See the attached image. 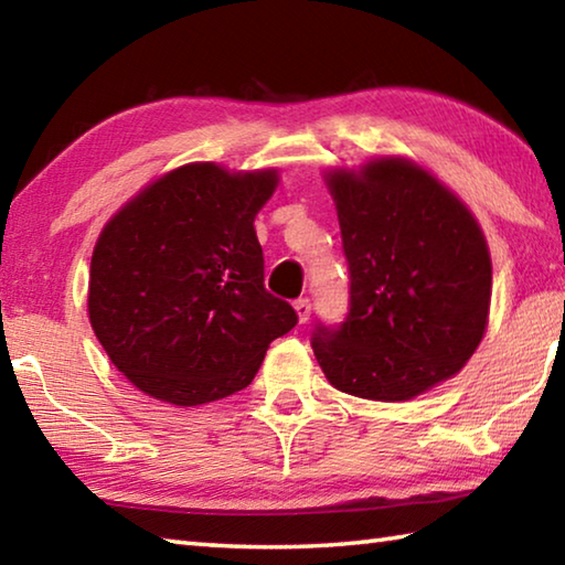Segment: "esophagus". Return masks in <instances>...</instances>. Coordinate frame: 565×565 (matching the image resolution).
Wrapping results in <instances>:
<instances>
[{
	"label": "esophagus",
	"instance_id": "esophagus-1",
	"mask_svg": "<svg viewBox=\"0 0 565 565\" xmlns=\"http://www.w3.org/2000/svg\"><path fill=\"white\" fill-rule=\"evenodd\" d=\"M294 311H296V319H299V323H306L311 317V301L309 299L294 301Z\"/></svg>",
	"mask_w": 565,
	"mask_h": 565
}]
</instances>
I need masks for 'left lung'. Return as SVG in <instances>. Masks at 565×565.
<instances>
[{
	"label": "left lung",
	"instance_id": "left-lung-1",
	"mask_svg": "<svg viewBox=\"0 0 565 565\" xmlns=\"http://www.w3.org/2000/svg\"><path fill=\"white\" fill-rule=\"evenodd\" d=\"M351 274L349 317L313 356L343 394L408 401L456 376L489 327L491 254L461 199L406 157L323 171Z\"/></svg>",
	"mask_w": 565,
	"mask_h": 565
}]
</instances>
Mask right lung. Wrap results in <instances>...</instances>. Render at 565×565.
<instances>
[{"label":"right lung","mask_w":565,"mask_h":565,"mask_svg":"<svg viewBox=\"0 0 565 565\" xmlns=\"http://www.w3.org/2000/svg\"><path fill=\"white\" fill-rule=\"evenodd\" d=\"M279 171L171 169L94 244L87 311L114 366L147 396L202 406L246 388L296 311L264 289L254 218Z\"/></svg>","instance_id":"right-lung-1"}]
</instances>
